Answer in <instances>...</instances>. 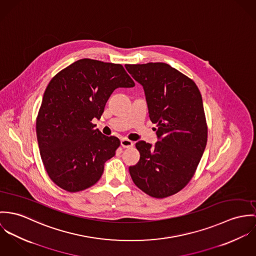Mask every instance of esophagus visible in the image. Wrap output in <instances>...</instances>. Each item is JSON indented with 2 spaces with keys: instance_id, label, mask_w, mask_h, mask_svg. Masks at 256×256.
Returning <instances> with one entry per match:
<instances>
[{
  "instance_id": "34e87169",
  "label": "esophagus",
  "mask_w": 256,
  "mask_h": 256,
  "mask_svg": "<svg viewBox=\"0 0 256 256\" xmlns=\"http://www.w3.org/2000/svg\"><path fill=\"white\" fill-rule=\"evenodd\" d=\"M120 145L122 147H124V148H128V147L134 146V142L130 140H128V138H122L120 140Z\"/></svg>"
}]
</instances>
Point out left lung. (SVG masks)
<instances>
[{
  "mask_svg": "<svg viewBox=\"0 0 256 256\" xmlns=\"http://www.w3.org/2000/svg\"><path fill=\"white\" fill-rule=\"evenodd\" d=\"M142 84L158 142L136 146L140 159L128 168L136 186L164 198L182 190L194 176L207 143V124L198 87L165 62L126 64Z\"/></svg>",
  "mask_w": 256,
  "mask_h": 256,
  "instance_id": "left-lung-1",
  "label": "left lung"
}]
</instances>
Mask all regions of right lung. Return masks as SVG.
Returning <instances> with one entry per match:
<instances>
[{
  "mask_svg": "<svg viewBox=\"0 0 256 256\" xmlns=\"http://www.w3.org/2000/svg\"><path fill=\"white\" fill-rule=\"evenodd\" d=\"M134 82L118 64L82 58L47 86L36 120L40 155L50 178L76 192L95 184L120 140L106 136L91 120L100 118L114 89Z\"/></svg>",
  "mask_w": 256,
  "mask_h": 256,
  "instance_id": "add662e5",
  "label": "right lung"
}]
</instances>
